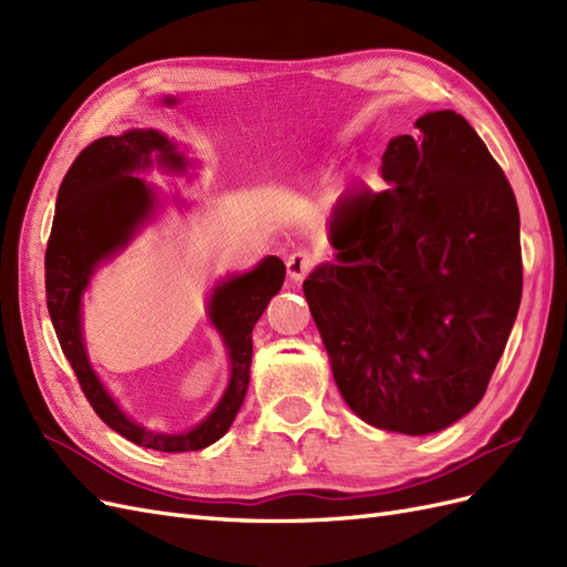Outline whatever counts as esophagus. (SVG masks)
<instances>
[{"instance_id": "1", "label": "esophagus", "mask_w": 567, "mask_h": 567, "mask_svg": "<svg viewBox=\"0 0 567 567\" xmlns=\"http://www.w3.org/2000/svg\"><path fill=\"white\" fill-rule=\"evenodd\" d=\"M286 267H288V279L293 281V284H298V281H302V279L307 277V274L312 271V267H315V255H312L310 250L300 248V250L290 252V255L286 257Z\"/></svg>"}]
</instances>
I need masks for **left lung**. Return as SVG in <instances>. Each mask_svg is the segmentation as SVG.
<instances>
[{
    "label": "left lung",
    "instance_id": "left-lung-1",
    "mask_svg": "<svg viewBox=\"0 0 567 567\" xmlns=\"http://www.w3.org/2000/svg\"><path fill=\"white\" fill-rule=\"evenodd\" d=\"M416 130L383 153L388 188L340 200L336 262L302 284L342 400L404 435L444 431L483 400L523 296L504 169L454 111Z\"/></svg>",
    "mask_w": 567,
    "mask_h": 567
}]
</instances>
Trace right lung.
<instances>
[{
    "label": "right lung",
    "instance_id": "add662e5",
    "mask_svg": "<svg viewBox=\"0 0 567 567\" xmlns=\"http://www.w3.org/2000/svg\"><path fill=\"white\" fill-rule=\"evenodd\" d=\"M153 153H158L156 163L161 167L173 173L186 169V158L158 130L101 136L68 169L56 196V215L44 255L47 307L61 350L99 419L140 447L177 454L210 447L231 427L250 381L252 329L269 300L281 290L286 265L277 255H269L255 269L234 274L213 288L208 319L227 348L229 383L210 414L179 433L156 431L132 421L92 369L82 336V293L99 265L127 248L156 215V194L144 179L134 177L153 167Z\"/></svg>",
    "mask_w": 567,
    "mask_h": 567
}]
</instances>
